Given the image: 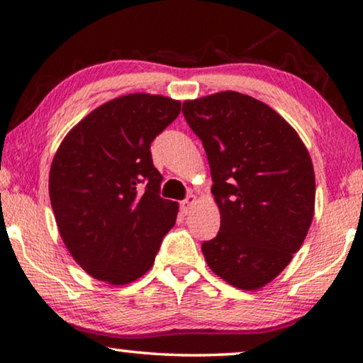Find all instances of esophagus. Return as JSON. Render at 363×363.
<instances>
[{"label": "esophagus", "instance_id": "1", "mask_svg": "<svg viewBox=\"0 0 363 363\" xmlns=\"http://www.w3.org/2000/svg\"><path fill=\"white\" fill-rule=\"evenodd\" d=\"M194 201H196V196H193V194H188L186 198L183 199L182 203H180V206H182V211L186 213L189 209H191V206L194 204Z\"/></svg>", "mask_w": 363, "mask_h": 363}]
</instances>
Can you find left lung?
I'll use <instances>...</instances> for the list:
<instances>
[{
	"label": "left lung",
	"instance_id": "1",
	"mask_svg": "<svg viewBox=\"0 0 363 363\" xmlns=\"http://www.w3.org/2000/svg\"><path fill=\"white\" fill-rule=\"evenodd\" d=\"M203 141L220 230L203 242L207 265L240 289L270 283L304 242L315 175L296 130L262 101L222 91L183 103Z\"/></svg>",
	"mask_w": 363,
	"mask_h": 363
}]
</instances>
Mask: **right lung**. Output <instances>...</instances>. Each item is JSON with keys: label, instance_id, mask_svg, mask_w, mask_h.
<instances>
[{"label": "right lung", "instance_id": "1", "mask_svg": "<svg viewBox=\"0 0 363 363\" xmlns=\"http://www.w3.org/2000/svg\"><path fill=\"white\" fill-rule=\"evenodd\" d=\"M180 101L135 93L109 101L70 130L50 170V199L64 245L88 275L125 284L151 269L178 204L160 198L151 143Z\"/></svg>", "mask_w": 363, "mask_h": 363}]
</instances>
